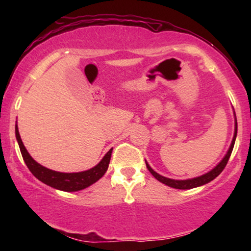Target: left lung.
<instances>
[{
    "mask_svg": "<svg viewBox=\"0 0 251 251\" xmlns=\"http://www.w3.org/2000/svg\"><path fill=\"white\" fill-rule=\"evenodd\" d=\"M236 136H237V121H236V127H235V135H233V138H232L230 148H229V151H228V152L226 154V156L224 157V159L220 161V163L217 165V166H216L209 173H207V174H205V175H202V176L193 178V179H187V180L171 179V178H166V177L161 176V175H159V174H157L156 172L152 171L150 165H148L147 163H146V166L148 168V171L151 172V175L154 176L157 180L160 181V182H163V184L167 185L169 187H173V188H176V189H192V188H195V187L205 185V184H207V182H209L212 179H215V178L217 177L219 174L224 171V168L226 167V165H227L228 160H229V157H230L231 151L233 150V145H235Z\"/></svg>",
    "mask_w": 251,
    "mask_h": 251,
    "instance_id": "1",
    "label": "left lung"
}]
</instances>
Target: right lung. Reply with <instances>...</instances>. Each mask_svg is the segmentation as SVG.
Listing matches in <instances>:
<instances>
[{"mask_svg": "<svg viewBox=\"0 0 251 251\" xmlns=\"http://www.w3.org/2000/svg\"><path fill=\"white\" fill-rule=\"evenodd\" d=\"M15 135L16 139H18L21 154H22L23 159L26 164L27 168L29 169L34 176L37 179L41 180L44 184L53 187L55 189L63 190V192H78L87 188L88 186H91L96 182L104 176L108 168V164L110 160V156H112L113 148L107 151V154L104 156V158L101 159L95 167L92 169H88L86 172H80V173H59L55 171H50V169L42 166L39 163H36L34 160L31 155L28 154L26 148L23 145L22 139L19 133L18 125H15Z\"/></svg>", "mask_w": 251, "mask_h": 251, "instance_id": "add662e5", "label": "right lung"}]
</instances>
